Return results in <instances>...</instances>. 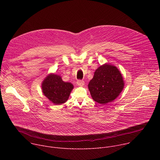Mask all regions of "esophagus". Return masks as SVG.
Masks as SVG:
<instances>
[{
    "label": "esophagus",
    "mask_w": 160,
    "mask_h": 160,
    "mask_svg": "<svg viewBox=\"0 0 160 160\" xmlns=\"http://www.w3.org/2000/svg\"><path fill=\"white\" fill-rule=\"evenodd\" d=\"M77 83L78 86H80V87H83L85 85V82L83 80H78L77 82Z\"/></svg>",
    "instance_id": "34e87169"
}]
</instances>
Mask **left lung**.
Wrapping results in <instances>:
<instances>
[{"instance_id":"1","label":"left lung","mask_w":160,"mask_h":160,"mask_svg":"<svg viewBox=\"0 0 160 160\" xmlns=\"http://www.w3.org/2000/svg\"><path fill=\"white\" fill-rule=\"evenodd\" d=\"M124 80L118 68L105 63L100 66L88 85L92 98L101 104L116 99L124 88Z\"/></svg>"}]
</instances>
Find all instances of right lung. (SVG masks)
<instances>
[{
    "instance_id": "add662e5",
    "label": "right lung",
    "mask_w": 160,
    "mask_h": 160,
    "mask_svg": "<svg viewBox=\"0 0 160 160\" xmlns=\"http://www.w3.org/2000/svg\"><path fill=\"white\" fill-rule=\"evenodd\" d=\"M73 87L72 83L64 82L60 75L54 73L49 74L42 83L43 95L55 105L66 102Z\"/></svg>"
}]
</instances>
